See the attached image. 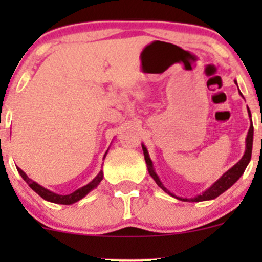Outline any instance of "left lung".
Segmentation results:
<instances>
[{"instance_id": "left-lung-1", "label": "left lung", "mask_w": 262, "mask_h": 262, "mask_svg": "<svg viewBox=\"0 0 262 262\" xmlns=\"http://www.w3.org/2000/svg\"><path fill=\"white\" fill-rule=\"evenodd\" d=\"M248 114H250V110H248ZM251 116V114H250ZM252 141H253V125H252V121H251V125H250V130H248V134H247V138H246V152L244 155V157L239 160V162H237L236 165L233 166L232 168H229L228 171H227L226 173H224L223 176H222L221 179H219L218 181L215 182V184L213 185V186H210L209 189L207 190V191L204 192V194L202 195H198L196 198H194V199H184V198H178V199L180 200H184V202H204V200H210V199H215L216 196H219L221 194H223L226 190H228L229 187L232 186V185L234 184L237 180H238L239 178L242 176V173L245 172L246 167H247L248 162H250L251 160V155H252ZM143 148V153H144V160H146V163L148 166V171H149V175L152 176L153 180L157 182L158 186L161 187L162 190H165L167 194L172 195L170 191H168L167 189H166L165 186L162 185V182L160 181V179H158V176L156 175V172L153 171V166H152V161H150L149 156H148V152L146 149V147L142 146ZM173 196V195H172Z\"/></svg>"}]
</instances>
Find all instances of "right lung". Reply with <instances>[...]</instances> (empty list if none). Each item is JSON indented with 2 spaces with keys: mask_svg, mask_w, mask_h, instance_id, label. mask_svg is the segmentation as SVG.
Here are the masks:
<instances>
[{
  "mask_svg": "<svg viewBox=\"0 0 262 262\" xmlns=\"http://www.w3.org/2000/svg\"><path fill=\"white\" fill-rule=\"evenodd\" d=\"M17 171L18 173L21 175V178L24 179V180L26 181V184L29 185V186L31 187V189L34 190V191L36 192L38 195H40L43 199L48 200V202H52V203H55V204H73V203L78 202V200L82 199V198L84 196V195L89 194L90 191H91L92 189H95V187L97 186V185L100 184V181L102 180V171H100L99 175L96 176V178L94 179L90 184L84 185V186L80 187V189H77L76 191H73L72 194H68V195H58V194H54V192L49 191V190H47L46 187L40 186L39 184H36L35 181H33L31 179H29L28 176H26V173L24 172L21 168L17 167Z\"/></svg>",
  "mask_w": 262,
  "mask_h": 262,
  "instance_id": "1",
  "label": "right lung"
}]
</instances>
